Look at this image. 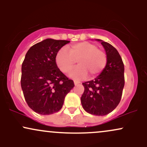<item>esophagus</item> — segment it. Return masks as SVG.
I'll list each match as a JSON object with an SVG mask.
<instances>
[{"instance_id":"esophagus-1","label":"esophagus","mask_w":147,"mask_h":147,"mask_svg":"<svg viewBox=\"0 0 147 147\" xmlns=\"http://www.w3.org/2000/svg\"><path fill=\"white\" fill-rule=\"evenodd\" d=\"M74 84H75V86H77V85H78L79 84H80V82H78V81H74Z\"/></svg>"}]
</instances>
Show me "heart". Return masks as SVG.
<instances>
[{
    "label": "heart",
    "mask_w": 147,
    "mask_h": 147,
    "mask_svg": "<svg viewBox=\"0 0 147 147\" xmlns=\"http://www.w3.org/2000/svg\"><path fill=\"white\" fill-rule=\"evenodd\" d=\"M61 48L56 55V63L63 73L68 74L75 67L79 66L71 73L75 79H83L88 74L90 78L97 77L106 68L108 57L103 50L90 42H81L71 45L68 49Z\"/></svg>",
    "instance_id": "heart-1"
}]
</instances>
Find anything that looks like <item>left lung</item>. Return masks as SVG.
<instances>
[{"label":"left lung","mask_w":147,"mask_h":147,"mask_svg":"<svg viewBox=\"0 0 147 147\" xmlns=\"http://www.w3.org/2000/svg\"><path fill=\"white\" fill-rule=\"evenodd\" d=\"M105 49L108 62L105 69L94 80L82 83L84 92L81 97L84 109L95 115H105L117 107L124 86V65L117 50L98 39Z\"/></svg>","instance_id":"1"}]
</instances>
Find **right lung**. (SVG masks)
I'll return each instance as SVG.
<instances>
[{"mask_svg":"<svg viewBox=\"0 0 147 147\" xmlns=\"http://www.w3.org/2000/svg\"><path fill=\"white\" fill-rule=\"evenodd\" d=\"M70 41L43 40L32 45L22 63L21 84L27 104L41 115H50L62 108L74 82L59 70L56 63L59 50Z\"/></svg>","mask_w":147,"mask_h":147,"instance_id":"add662e5","label":"right lung"}]
</instances>
